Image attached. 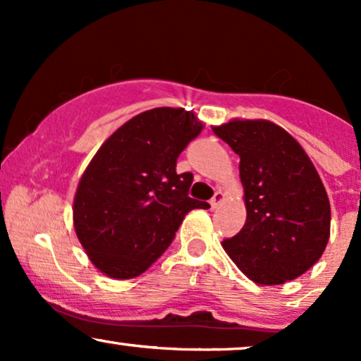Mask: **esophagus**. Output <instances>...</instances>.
<instances>
[{
	"label": "esophagus",
	"instance_id": "obj_1",
	"mask_svg": "<svg viewBox=\"0 0 361 361\" xmlns=\"http://www.w3.org/2000/svg\"><path fill=\"white\" fill-rule=\"evenodd\" d=\"M224 198H226V197H224V193L221 192V190H217V192L214 193L212 200H210V205H212V209H217V207L224 202Z\"/></svg>",
	"mask_w": 361,
	"mask_h": 361
}]
</instances>
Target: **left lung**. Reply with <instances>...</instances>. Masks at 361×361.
<instances>
[{"instance_id":"obj_1","label":"left lung","mask_w":361,"mask_h":361,"mask_svg":"<svg viewBox=\"0 0 361 361\" xmlns=\"http://www.w3.org/2000/svg\"><path fill=\"white\" fill-rule=\"evenodd\" d=\"M214 134L239 154L246 224L222 247L259 285L293 280L317 263L329 241L331 207L312 161L268 120H231Z\"/></svg>"}]
</instances>
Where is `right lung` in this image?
Returning a JSON list of instances; mask_svg holds the SVG:
<instances>
[{"label":"right lung","instance_id":"1","mask_svg":"<svg viewBox=\"0 0 361 361\" xmlns=\"http://www.w3.org/2000/svg\"><path fill=\"white\" fill-rule=\"evenodd\" d=\"M202 128L192 111L152 109L117 128L91 159L73 221L91 263L106 276H139L168 250L190 210L210 207L188 197L192 173H176L178 156Z\"/></svg>","mask_w":361,"mask_h":361}]
</instances>
